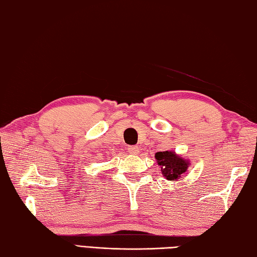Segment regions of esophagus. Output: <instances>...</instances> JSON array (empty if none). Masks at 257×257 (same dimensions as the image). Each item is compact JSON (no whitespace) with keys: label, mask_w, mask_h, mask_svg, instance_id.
<instances>
[{"label":"esophagus","mask_w":257,"mask_h":257,"mask_svg":"<svg viewBox=\"0 0 257 257\" xmlns=\"http://www.w3.org/2000/svg\"><path fill=\"white\" fill-rule=\"evenodd\" d=\"M127 152L130 154H133V155H135V154H139V146H135V145H133V146H128L127 148Z\"/></svg>","instance_id":"34e87169"}]
</instances>
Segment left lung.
<instances>
[{
	"label": "left lung",
	"instance_id": "1",
	"mask_svg": "<svg viewBox=\"0 0 257 257\" xmlns=\"http://www.w3.org/2000/svg\"><path fill=\"white\" fill-rule=\"evenodd\" d=\"M155 159L161 167V172L166 180L177 181L187 171L190 165L188 160L177 155L175 152H158Z\"/></svg>",
	"mask_w": 257,
	"mask_h": 257
}]
</instances>
